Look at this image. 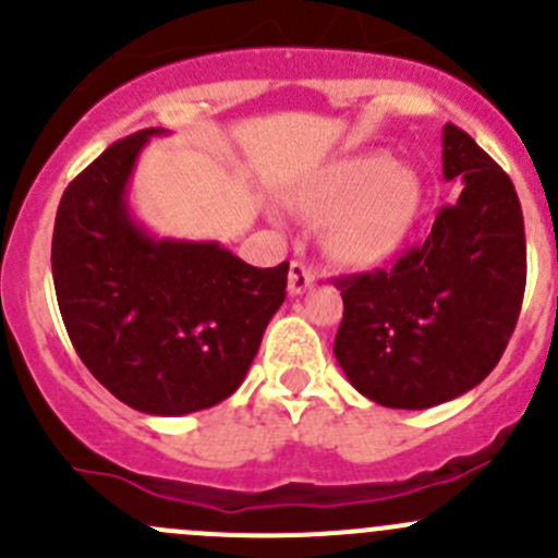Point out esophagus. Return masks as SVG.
Wrapping results in <instances>:
<instances>
[{
	"label": "esophagus",
	"instance_id": "1",
	"mask_svg": "<svg viewBox=\"0 0 558 558\" xmlns=\"http://www.w3.org/2000/svg\"><path fill=\"white\" fill-rule=\"evenodd\" d=\"M314 284V268L306 266V263L301 260H292L290 266V292L292 295H301L303 290H308V287Z\"/></svg>",
	"mask_w": 558,
	"mask_h": 558
}]
</instances>
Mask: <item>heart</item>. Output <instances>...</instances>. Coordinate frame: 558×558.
I'll return each mask as SVG.
<instances>
[{
  "instance_id": "b5f03b06",
  "label": "heart",
  "mask_w": 558,
  "mask_h": 558,
  "mask_svg": "<svg viewBox=\"0 0 558 558\" xmlns=\"http://www.w3.org/2000/svg\"><path fill=\"white\" fill-rule=\"evenodd\" d=\"M423 190L388 154H357L330 165L298 197V208L325 219V244L339 260L379 263L393 255L421 211Z\"/></svg>"
}]
</instances>
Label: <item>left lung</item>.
<instances>
[{
  "label": "left lung",
  "instance_id": "1",
  "mask_svg": "<svg viewBox=\"0 0 558 558\" xmlns=\"http://www.w3.org/2000/svg\"><path fill=\"white\" fill-rule=\"evenodd\" d=\"M459 201L390 268L336 279L333 352L352 388L390 410L466 393L499 363L526 290V235L510 175L456 124L442 132Z\"/></svg>",
  "mask_w": 558,
  "mask_h": 558
}]
</instances>
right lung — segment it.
<instances>
[{"instance_id": "add662e5", "label": "right lung", "mask_w": 558, "mask_h": 558, "mask_svg": "<svg viewBox=\"0 0 558 558\" xmlns=\"http://www.w3.org/2000/svg\"><path fill=\"white\" fill-rule=\"evenodd\" d=\"M116 141L64 190L51 268L59 312L86 368L126 407L190 415L239 390L287 295L290 263L255 268L214 241L154 239L126 181L151 135Z\"/></svg>"}]
</instances>
